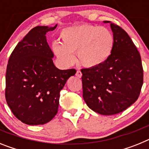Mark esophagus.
<instances>
[{
	"instance_id": "34e87169",
	"label": "esophagus",
	"mask_w": 149,
	"mask_h": 149,
	"mask_svg": "<svg viewBox=\"0 0 149 149\" xmlns=\"http://www.w3.org/2000/svg\"><path fill=\"white\" fill-rule=\"evenodd\" d=\"M76 76L77 77H79V78H81L82 77V73H81V71H77V72H76Z\"/></svg>"
}]
</instances>
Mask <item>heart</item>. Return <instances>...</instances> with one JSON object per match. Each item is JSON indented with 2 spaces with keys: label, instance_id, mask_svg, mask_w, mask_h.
Listing matches in <instances>:
<instances>
[{
  "label": "heart",
  "instance_id": "heart-1",
  "mask_svg": "<svg viewBox=\"0 0 149 149\" xmlns=\"http://www.w3.org/2000/svg\"><path fill=\"white\" fill-rule=\"evenodd\" d=\"M62 42H54L52 51L63 66H71L78 60L86 67L101 65L110 57L114 47V36L106 27L83 24L63 29Z\"/></svg>",
  "mask_w": 149,
  "mask_h": 149
}]
</instances>
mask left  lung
<instances>
[{
    "mask_svg": "<svg viewBox=\"0 0 149 149\" xmlns=\"http://www.w3.org/2000/svg\"><path fill=\"white\" fill-rule=\"evenodd\" d=\"M114 36L111 54L101 65L83 68V97L86 105L101 115L125 110L137 100L143 84L141 56L128 34L110 22Z\"/></svg>",
    "mask_w": 149,
    "mask_h": 149,
    "instance_id": "left-lung-1",
    "label": "left lung"
}]
</instances>
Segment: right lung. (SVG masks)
<instances>
[{
	"mask_svg": "<svg viewBox=\"0 0 149 149\" xmlns=\"http://www.w3.org/2000/svg\"><path fill=\"white\" fill-rule=\"evenodd\" d=\"M37 26L18 43L8 61L5 97L17 119L29 125H44L55 116L60 93L76 70H60L45 34L56 27Z\"/></svg>",
	"mask_w": 149,
	"mask_h": 149,
	"instance_id": "1",
	"label": "right lung"
}]
</instances>
